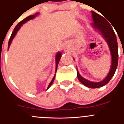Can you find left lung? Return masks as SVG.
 <instances>
[{"label":"left lung","instance_id":"8db88e82","mask_svg":"<svg viewBox=\"0 0 124 124\" xmlns=\"http://www.w3.org/2000/svg\"><path fill=\"white\" fill-rule=\"evenodd\" d=\"M91 12H92V18H93V23H92V26L95 29L100 31L101 34L103 35V37L105 38L109 45L112 56L111 67L110 71L106 78L102 81L99 82V83H93V82L87 80L83 78L79 74V72L77 71V76H78L79 81L87 87L95 89L101 87L106 85V84L109 83L112 77L114 76L117 67L119 55H118V46L116 36L112 28L111 25L106 20V18L103 17L102 16L99 15L98 13H96L93 11H92Z\"/></svg>","mask_w":124,"mask_h":124}]
</instances>
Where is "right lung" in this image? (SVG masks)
I'll use <instances>...</instances> for the list:
<instances>
[{
    "label": "right lung",
    "instance_id": "1",
    "mask_svg": "<svg viewBox=\"0 0 124 124\" xmlns=\"http://www.w3.org/2000/svg\"><path fill=\"white\" fill-rule=\"evenodd\" d=\"M38 14H39V13H36L35 15H31V16H29L28 17H27V18H25V19H23V21H20L19 23H18V24H17L16 26V27H15V29H14L12 33H11V37H10V39H9L8 45V49L9 47H10V44H11V41H12V40H13V38L15 37V36L16 35V34L17 32H18V30H19V29H20V27H21L22 25H23V24H24V23H26V22H27V21H28L30 20V19H33V18H34L36 16H37V15H38ZM61 55H62L61 53L59 52V53H57V54L56 56H55V62H56V67H55V73H56L57 69V65H58L60 59H61ZM55 75H54V78H53V79H52V81H51V83H49V85H48V87H47V89H48L49 88V87H50L51 85V84H53V81H54V78H55Z\"/></svg>",
    "mask_w": 124,
    "mask_h": 124
}]
</instances>
